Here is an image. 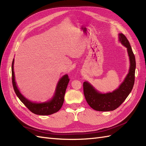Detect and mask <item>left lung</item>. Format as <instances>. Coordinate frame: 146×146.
I'll return each instance as SVG.
<instances>
[{"mask_svg": "<svg viewBox=\"0 0 146 146\" xmlns=\"http://www.w3.org/2000/svg\"><path fill=\"white\" fill-rule=\"evenodd\" d=\"M119 41L127 48L130 58V67L125 80L117 90L107 94H101L97 91L89 83H83V93L87 103L96 111H113L120 106L131 91L135 83L136 68L135 56L129 41L124 35L119 34Z\"/></svg>", "mask_w": 146, "mask_h": 146, "instance_id": "8db88e82", "label": "left lung"}]
</instances>
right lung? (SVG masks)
<instances>
[{
  "label": "right lung",
  "instance_id": "1",
  "mask_svg": "<svg viewBox=\"0 0 146 146\" xmlns=\"http://www.w3.org/2000/svg\"><path fill=\"white\" fill-rule=\"evenodd\" d=\"M13 64H14V59L13 60L11 65L13 86L16 94L22 102L25 105V107L30 111L38 115H49L59 111L63 104L65 92L70 80L68 75H64L60 78L56 86L55 94L50 100L42 103L33 102L25 99L17 89L15 82L14 71H13Z\"/></svg>",
  "mask_w": 146,
  "mask_h": 146
}]
</instances>
